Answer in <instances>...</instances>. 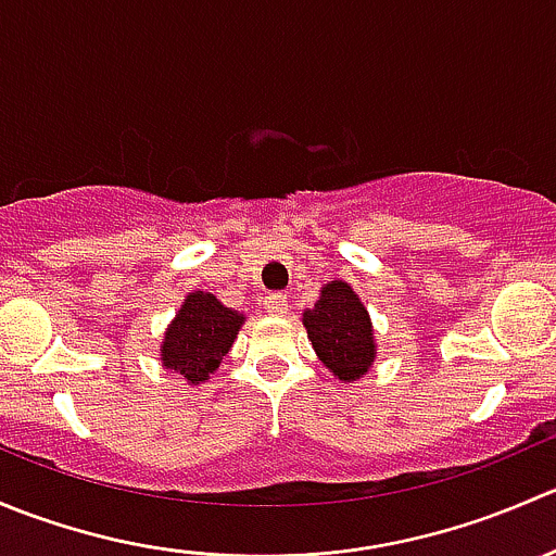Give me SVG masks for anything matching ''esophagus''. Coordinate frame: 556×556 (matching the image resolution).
<instances>
[{"label": "esophagus", "mask_w": 556, "mask_h": 556, "mask_svg": "<svg viewBox=\"0 0 556 556\" xmlns=\"http://www.w3.org/2000/svg\"><path fill=\"white\" fill-rule=\"evenodd\" d=\"M263 309L268 314H285L288 312V299H285L282 293H268L266 299H263Z\"/></svg>", "instance_id": "34e87169"}]
</instances>
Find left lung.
<instances>
[{
    "mask_svg": "<svg viewBox=\"0 0 556 556\" xmlns=\"http://www.w3.org/2000/svg\"><path fill=\"white\" fill-rule=\"evenodd\" d=\"M304 328L323 366L341 382H357L374 366L377 341L371 317L355 290L341 279L319 290L317 304L304 312Z\"/></svg>",
    "mask_w": 556,
    "mask_h": 556,
    "instance_id": "8db88e82",
    "label": "left lung"
}]
</instances>
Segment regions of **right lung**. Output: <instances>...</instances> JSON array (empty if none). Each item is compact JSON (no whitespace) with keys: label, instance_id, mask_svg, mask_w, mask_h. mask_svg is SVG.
<instances>
[{"label":"right lung","instance_id":"add662e5","mask_svg":"<svg viewBox=\"0 0 556 556\" xmlns=\"http://www.w3.org/2000/svg\"><path fill=\"white\" fill-rule=\"evenodd\" d=\"M242 325L244 314L223 306L212 293L193 290L166 328L161 363L190 384H201L220 368Z\"/></svg>","mask_w":556,"mask_h":556}]
</instances>
